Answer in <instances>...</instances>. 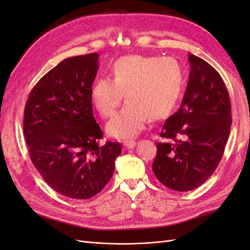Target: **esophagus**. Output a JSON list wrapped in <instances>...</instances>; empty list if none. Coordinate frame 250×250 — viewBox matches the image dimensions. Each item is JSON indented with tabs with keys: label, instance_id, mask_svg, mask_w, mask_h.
Here are the masks:
<instances>
[{
	"label": "esophagus",
	"instance_id": "esophagus-1",
	"mask_svg": "<svg viewBox=\"0 0 250 250\" xmlns=\"http://www.w3.org/2000/svg\"><path fill=\"white\" fill-rule=\"evenodd\" d=\"M135 145H137V143H135L134 141H125V142L123 143V147H124L125 150H126V149H131V148H133Z\"/></svg>",
	"mask_w": 250,
	"mask_h": 250
}]
</instances>
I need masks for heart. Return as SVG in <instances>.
<instances>
[{
    "label": "heart",
    "instance_id": "b5f03b06",
    "mask_svg": "<svg viewBox=\"0 0 250 250\" xmlns=\"http://www.w3.org/2000/svg\"><path fill=\"white\" fill-rule=\"evenodd\" d=\"M108 77L97 79L90 98L102 118L115 113L124 95L127 103L107 124V132L130 139L148 119L161 121L175 109L185 85V72L175 58L128 55L112 63Z\"/></svg>",
    "mask_w": 250,
    "mask_h": 250
}]
</instances>
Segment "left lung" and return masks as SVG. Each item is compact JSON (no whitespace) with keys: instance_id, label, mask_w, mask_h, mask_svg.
Returning a JSON list of instances; mask_svg holds the SVG:
<instances>
[{"instance_id":"1","label":"left lung","mask_w":250,"mask_h":250,"mask_svg":"<svg viewBox=\"0 0 250 250\" xmlns=\"http://www.w3.org/2000/svg\"><path fill=\"white\" fill-rule=\"evenodd\" d=\"M190 76L180 108L166 120L152 164L156 178L174 191H191L207 181L220 163L230 126L225 83L206 60L188 54Z\"/></svg>"}]
</instances>
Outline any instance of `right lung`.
Returning <instances> with one entry per match:
<instances>
[{
    "instance_id": "obj_1",
    "label": "right lung",
    "mask_w": 250,
    "mask_h": 250,
    "mask_svg": "<svg viewBox=\"0 0 250 250\" xmlns=\"http://www.w3.org/2000/svg\"><path fill=\"white\" fill-rule=\"evenodd\" d=\"M98 57L90 53L62 60L36 83L25 106L30 158L53 190L74 199L101 192L122 152L120 143L98 144L103 133L90 98Z\"/></svg>"
}]
</instances>
